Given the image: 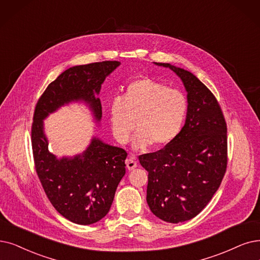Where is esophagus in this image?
Listing matches in <instances>:
<instances>
[{"mask_svg": "<svg viewBox=\"0 0 260 260\" xmlns=\"http://www.w3.org/2000/svg\"><path fill=\"white\" fill-rule=\"evenodd\" d=\"M126 164H127V169L129 171H132L134 170L138 166V162L136 160V158L133 157V155H130V157L126 160Z\"/></svg>", "mask_w": 260, "mask_h": 260, "instance_id": "34e87169", "label": "esophagus"}]
</instances>
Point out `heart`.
I'll list each match as a JSON object with an SVG mask.
<instances>
[{
    "instance_id": "1",
    "label": "heart",
    "mask_w": 260,
    "mask_h": 260,
    "mask_svg": "<svg viewBox=\"0 0 260 260\" xmlns=\"http://www.w3.org/2000/svg\"><path fill=\"white\" fill-rule=\"evenodd\" d=\"M186 112L188 100L180 90L148 78L131 82L109 108L113 133L120 143L129 141L137 121L136 148L171 143L179 134Z\"/></svg>"
}]
</instances>
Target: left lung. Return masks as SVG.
<instances>
[{"label":"left lung","instance_id":"left-lung-1","mask_svg":"<svg viewBox=\"0 0 260 260\" xmlns=\"http://www.w3.org/2000/svg\"><path fill=\"white\" fill-rule=\"evenodd\" d=\"M188 91L186 119L179 134L140 163L148 172L147 204L169 223L193 219L220 188L227 168V126L211 90L190 71L170 64Z\"/></svg>","mask_w":260,"mask_h":260}]
</instances>
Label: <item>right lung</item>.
I'll return each instance as SVG.
<instances>
[{
  "label": "right lung",
  "instance_id": "1",
  "mask_svg": "<svg viewBox=\"0 0 260 260\" xmlns=\"http://www.w3.org/2000/svg\"><path fill=\"white\" fill-rule=\"evenodd\" d=\"M120 65L105 60L71 67L51 82L38 99L32 123V149L35 170L52 206L67 220L89 225L105 217L123 177L127 152L94 138L87 149L75 158L57 160L48 150L43 120L70 101H84L96 120L102 115L101 84Z\"/></svg>",
  "mask_w": 260,
  "mask_h": 260
}]
</instances>
